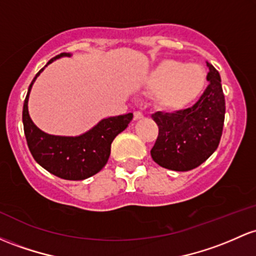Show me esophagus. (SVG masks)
I'll list each match as a JSON object with an SVG mask.
<instances>
[{"label": "esophagus", "mask_w": 256, "mask_h": 256, "mask_svg": "<svg viewBox=\"0 0 256 256\" xmlns=\"http://www.w3.org/2000/svg\"><path fill=\"white\" fill-rule=\"evenodd\" d=\"M142 118H143L142 112H140V110L134 112V120H140V119H142Z\"/></svg>", "instance_id": "1"}]
</instances>
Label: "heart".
Listing matches in <instances>:
<instances>
[{"instance_id": "b5f03b06", "label": "heart", "mask_w": 256, "mask_h": 256, "mask_svg": "<svg viewBox=\"0 0 256 256\" xmlns=\"http://www.w3.org/2000/svg\"><path fill=\"white\" fill-rule=\"evenodd\" d=\"M144 85L148 91L156 92L159 108L178 112L192 104L203 94L206 72L200 64L165 60L146 76Z\"/></svg>"}]
</instances>
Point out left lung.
<instances>
[{
	"instance_id": "obj_1",
	"label": "left lung",
	"mask_w": 256,
	"mask_h": 256,
	"mask_svg": "<svg viewBox=\"0 0 256 256\" xmlns=\"http://www.w3.org/2000/svg\"><path fill=\"white\" fill-rule=\"evenodd\" d=\"M206 66L209 84L196 104L175 113L156 112L152 115L159 134L150 156L165 169H196L218 147L226 106L220 74L210 63Z\"/></svg>"
}]
</instances>
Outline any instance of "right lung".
<instances>
[{"label": "right lung", "instance_id": "add662e5", "mask_svg": "<svg viewBox=\"0 0 256 256\" xmlns=\"http://www.w3.org/2000/svg\"><path fill=\"white\" fill-rule=\"evenodd\" d=\"M69 53H60L48 63L60 57H69ZM30 84L23 106V125L28 147L34 159L44 169L58 178L78 181L96 175L103 169L110 156V146L115 137L122 132L132 120V113L103 119L88 132L78 137L53 136L41 131L28 112V100L36 78Z\"/></svg>", "mask_w": 256, "mask_h": 256}]
</instances>
